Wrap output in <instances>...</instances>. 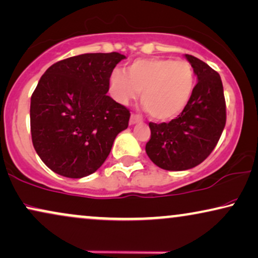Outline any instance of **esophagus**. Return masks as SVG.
Returning <instances> with one entry per match:
<instances>
[{"instance_id":"1","label":"esophagus","mask_w":258,"mask_h":258,"mask_svg":"<svg viewBox=\"0 0 258 258\" xmlns=\"http://www.w3.org/2000/svg\"><path fill=\"white\" fill-rule=\"evenodd\" d=\"M139 121H142V116L137 115V114H132L131 118H130V123H131V125H135V123Z\"/></svg>"}]
</instances>
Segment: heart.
Listing matches in <instances>:
<instances>
[{
  "label": "heart",
  "mask_w": 258,
  "mask_h": 258,
  "mask_svg": "<svg viewBox=\"0 0 258 258\" xmlns=\"http://www.w3.org/2000/svg\"><path fill=\"white\" fill-rule=\"evenodd\" d=\"M125 74L114 70L109 90L114 100L128 105L140 94L144 108L156 120H170L187 106L194 88V71L185 60L139 58L128 64Z\"/></svg>",
  "instance_id": "1"
}]
</instances>
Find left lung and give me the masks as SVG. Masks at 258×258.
Segmentation results:
<instances>
[{
  "instance_id": "8db88e82",
  "label": "left lung",
  "mask_w": 258,
  "mask_h": 258,
  "mask_svg": "<svg viewBox=\"0 0 258 258\" xmlns=\"http://www.w3.org/2000/svg\"><path fill=\"white\" fill-rule=\"evenodd\" d=\"M198 83L182 113L170 122H150L146 143L149 158L164 170H188L206 159L226 123V106L221 78L199 58L185 54Z\"/></svg>"
}]
</instances>
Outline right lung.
<instances>
[{"label":"right lung","instance_id":"right-lung-1","mask_svg":"<svg viewBox=\"0 0 258 258\" xmlns=\"http://www.w3.org/2000/svg\"><path fill=\"white\" fill-rule=\"evenodd\" d=\"M123 54L84 53L59 60L31 97L32 142L52 171L70 178L95 172L127 128L130 110L106 95Z\"/></svg>","mask_w":258,"mask_h":258}]
</instances>
